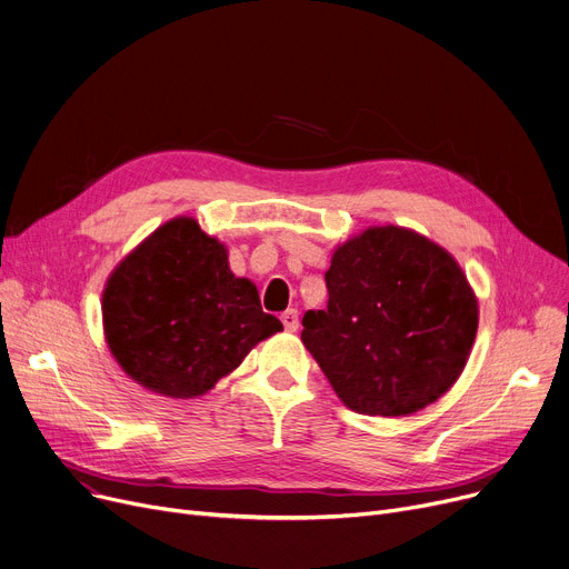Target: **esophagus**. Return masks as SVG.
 I'll return each mask as SVG.
<instances>
[{
	"label": "esophagus",
	"instance_id": "obj_1",
	"mask_svg": "<svg viewBox=\"0 0 569 569\" xmlns=\"http://www.w3.org/2000/svg\"><path fill=\"white\" fill-rule=\"evenodd\" d=\"M280 321L284 323V330H289V332H296L298 330V310H287V312H282L280 315Z\"/></svg>",
	"mask_w": 569,
	"mask_h": 569
}]
</instances>
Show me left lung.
Instances as JSON below:
<instances>
[{"mask_svg": "<svg viewBox=\"0 0 569 569\" xmlns=\"http://www.w3.org/2000/svg\"><path fill=\"white\" fill-rule=\"evenodd\" d=\"M326 310L300 339L356 412L403 417L458 380L478 328L476 296L456 259L397 226L371 228L332 254Z\"/></svg>", "mask_w": 569, "mask_h": 569, "instance_id": "1", "label": "left lung"}]
</instances>
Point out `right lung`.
<instances>
[{
    "label": "right lung",
    "instance_id": "1",
    "mask_svg": "<svg viewBox=\"0 0 569 569\" xmlns=\"http://www.w3.org/2000/svg\"><path fill=\"white\" fill-rule=\"evenodd\" d=\"M104 332L139 385L172 399L204 395L250 348L282 330L257 287L228 267V250L193 218L152 232L107 282Z\"/></svg>",
    "mask_w": 569,
    "mask_h": 569
}]
</instances>
